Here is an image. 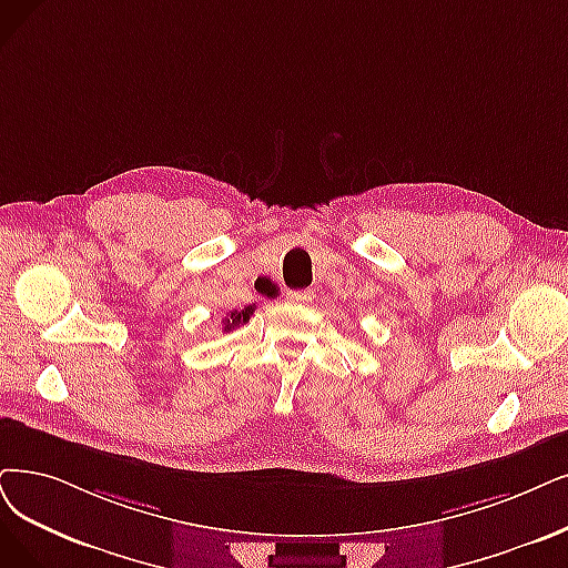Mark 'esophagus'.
Here are the masks:
<instances>
[{
	"instance_id": "esophagus-1",
	"label": "esophagus",
	"mask_w": 568,
	"mask_h": 568,
	"mask_svg": "<svg viewBox=\"0 0 568 568\" xmlns=\"http://www.w3.org/2000/svg\"><path fill=\"white\" fill-rule=\"evenodd\" d=\"M288 303H312L314 301V291L303 288V291H288L286 293Z\"/></svg>"
}]
</instances>
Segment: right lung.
Masks as SVG:
<instances>
[{"label":"right lung","instance_id":"obj_1","mask_svg":"<svg viewBox=\"0 0 568 568\" xmlns=\"http://www.w3.org/2000/svg\"><path fill=\"white\" fill-rule=\"evenodd\" d=\"M248 314H254V307H244V310H231L229 314H225V320L221 322V326H223V333H231V331H235L237 326L246 324V322H248Z\"/></svg>","mask_w":568,"mask_h":568}]
</instances>
